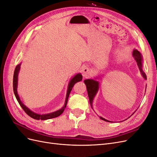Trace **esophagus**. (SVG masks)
<instances>
[{
  "label": "esophagus",
  "mask_w": 157,
  "mask_h": 157,
  "mask_svg": "<svg viewBox=\"0 0 157 157\" xmlns=\"http://www.w3.org/2000/svg\"><path fill=\"white\" fill-rule=\"evenodd\" d=\"M92 75V72L91 71H90V69L88 67H84L82 69V75L83 77H85V78H88V77H90V76H91Z\"/></svg>",
  "instance_id": "obj_1"
}]
</instances>
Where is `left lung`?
I'll return each instance as SVG.
<instances>
[{
  "label": "left lung",
  "instance_id": "left-lung-1",
  "mask_svg": "<svg viewBox=\"0 0 157 157\" xmlns=\"http://www.w3.org/2000/svg\"><path fill=\"white\" fill-rule=\"evenodd\" d=\"M132 56L136 61L137 65L138 66V67L140 70V72L141 73V75L143 76V77L145 79H147V76L143 71V70H142V56H141V54H140V52L139 51H137V50H134V51L132 52ZM84 82L86 86L90 103V105H91L92 107V102L94 100V98L95 96L96 95V93L98 92V89H99V82L96 81V80H93V79H86L85 80ZM99 118H100V119L104 121L109 122H111L105 119V118H103L101 117H99Z\"/></svg>",
  "mask_w": 157,
  "mask_h": 157
}]
</instances>
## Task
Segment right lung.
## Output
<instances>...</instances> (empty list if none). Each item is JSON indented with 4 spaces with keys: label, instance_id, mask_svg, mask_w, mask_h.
Segmentation results:
<instances>
[{
    "label": "right lung",
    "instance_id": "1",
    "mask_svg": "<svg viewBox=\"0 0 157 157\" xmlns=\"http://www.w3.org/2000/svg\"><path fill=\"white\" fill-rule=\"evenodd\" d=\"M20 65L21 63L17 65L15 71H14V73H13V92L14 94H15V96L17 99V100L20 104V106L21 107V108L24 110V111L28 115L29 117H31V118H34V119L36 120H47V119H50V118H56L59 117L60 115L63 113V112L64 111V109H65L66 106H67V101H68V98L69 96V94L71 90L73 89V87L74 86V85L77 83L78 82L81 81L82 79V76L80 73H78L77 75H76L75 77L70 80V82L69 83L68 85V88H67V95H66V98H65V105L64 106L61 108V109L58 111H56L55 112L51 113L49 114H45V115H39V114H36L34 112H33L32 111H31L29 109H28L24 104H23L20 99V97H19L18 94H17V76H18V73L20 71Z\"/></svg>",
    "mask_w": 157,
    "mask_h": 157
}]
</instances>
